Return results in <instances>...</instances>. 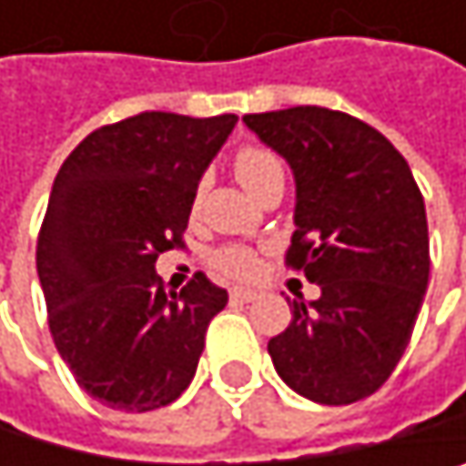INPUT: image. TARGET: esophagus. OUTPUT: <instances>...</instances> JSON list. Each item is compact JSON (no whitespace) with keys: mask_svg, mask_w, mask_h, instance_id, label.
Instances as JSON below:
<instances>
[{"mask_svg":"<svg viewBox=\"0 0 466 466\" xmlns=\"http://www.w3.org/2000/svg\"><path fill=\"white\" fill-rule=\"evenodd\" d=\"M231 301H240V304H246V301H254L257 299V290H251V288H231Z\"/></svg>","mask_w":466,"mask_h":466,"instance_id":"esophagus-1","label":"esophagus"}]
</instances>
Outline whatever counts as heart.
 I'll use <instances>...</instances> for the list:
<instances>
[{"label":"heart","instance_id":"1","mask_svg":"<svg viewBox=\"0 0 466 466\" xmlns=\"http://www.w3.org/2000/svg\"><path fill=\"white\" fill-rule=\"evenodd\" d=\"M235 173L251 195H257L268 181L285 178V167L279 162V156L268 147H259V145H246L238 150ZM198 204H201V195L195 192L192 195V212L198 209ZM212 259H215V268L220 274L235 277V279H248L257 274V268H259V254L248 246H223L215 251Z\"/></svg>","mask_w":466,"mask_h":466}]
</instances>
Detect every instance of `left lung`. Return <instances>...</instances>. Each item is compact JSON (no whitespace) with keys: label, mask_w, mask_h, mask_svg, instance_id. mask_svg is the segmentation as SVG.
Listing matches in <instances>:
<instances>
[{"label":"left lung","mask_w":466,"mask_h":466,"mask_svg":"<svg viewBox=\"0 0 466 466\" xmlns=\"http://www.w3.org/2000/svg\"><path fill=\"white\" fill-rule=\"evenodd\" d=\"M296 178L288 265L321 288L290 301L268 341L279 378L321 405L378 391L400 363L428 290L422 192L400 150L371 125L321 106L246 114Z\"/></svg>","instance_id":"obj_1"}]
</instances>
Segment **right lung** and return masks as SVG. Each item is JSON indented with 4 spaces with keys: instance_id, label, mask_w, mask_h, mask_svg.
<instances>
[{
    "instance_id": "obj_1",
    "label": "right lung",
    "mask_w": 466,
    "mask_h": 466,
    "mask_svg": "<svg viewBox=\"0 0 466 466\" xmlns=\"http://www.w3.org/2000/svg\"><path fill=\"white\" fill-rule=\"evenodd\" d=\"M235 125L145 111L88 134L52 184L35 248L49 332L77 386L114 410L178 400L228 301L201 271L165 288L156 259L184 246L192 195Z\"/></svg>"
}]
</instances>
